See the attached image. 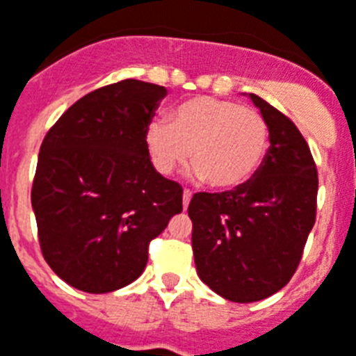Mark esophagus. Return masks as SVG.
<instances>
[{
    "label": "esophagus",
    "mask_w": 356,
    "mask_h": 356,
    "mask_svg": "<svg viewBox=\"0 0 356 356\" xmlns=\"http://www.w3.org/2000/svg\"><path fill=\"white\" fill-rule=\"evenodd\" d=\"M191 197H193V193L189 191V189H184V208H187V206H189V202H191Z\"/></svg>",
    "instance_id": "obj_1"
}]
</instances>
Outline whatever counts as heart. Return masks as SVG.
Masks as SVG:
<instances>
[{
	"label": "heart",
	"mask_w": 356,
	"mask_h": 356,
	"mask_svg": "<svg viewBox=\"0 0 356 356\" xmlns=\"http://www.w3.org/2000/svg\"><path fill=\"white\" fill-rule=\"evenodd\" d=\"M147 150L169 176L191 158L195 175L213 189H232L260 169L269 148V124L258 109L213 96L184 102L169 120L148 124Z\"/></svg>",
	"instance_id": "obj_1"
}]
</instances>
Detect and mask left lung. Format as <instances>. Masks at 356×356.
I'll return each instance as SVG.
<instances>
[{"mask_svg": "<svg viewBox=\"0 0 356 356\" xmlns=\"http://www.w3.org/2000/svg\"><path fill=\"white\" fill-rule=\"evenodd\" d=\"M249 96L269 124L260 169L230 191L195 193L187 208L198 277L234 302L261 301L290 282L318 208L308 143L277 107Z\"/></svg>", "mask_w": 356, "mask_h": 356, "instance_id": "obj_1", "label": "left lung"}]
</instances>
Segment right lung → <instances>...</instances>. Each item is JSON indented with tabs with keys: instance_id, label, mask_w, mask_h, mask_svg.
<instances>
[{
	"instance_id": "add662e5",
	"label": "right lung",
	"mask_w": 356,
	"mask_h": 356,
	"mask_svg": "<svg viewBox=\"0 0 356 356\" xmlns=\"http://www.w3.org/2000/svg\"><path fill=\"white\" fill-rule=\"evenodd\" d=\"M167 89L122 79L92 90L49 128L31 187L44 260L87 293L128 286L148 245L181 211L184 189L156 172L148 124Z\"/></svg>"
}]
</instances>
